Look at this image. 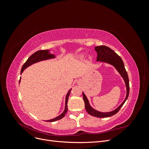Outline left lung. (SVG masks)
I'll return each mask as SVG.
<instances>
[{
	"label": "left lung",
	"mask_w": 149,
	"mask_h": 149,
	"mask_svg": "<svg viewBox=\"0 0 149 149\" xmlns=\"http://www.w3.org/2000/svg\"><path fill=\"white\" fill-rule=\"evenodd\" d=\"M95 50L97 52V61H101L102 62L107 63L111 64L113 65L116 70L118 71L122 77L124 79L126 89H127V94H126V97L125 98L124 101L115 110L109 112H101L100 111H97L89 105V103L88 101V98L85 96L84 93H83V100L84 101L85 104V109L88 112V113L90 115H91L94 117H97V118H107V117H110L118 113L120 108L124 105L125 101L127 100L128 98L129 94V77L127 71H126L124 64L123 63V60L117 54L114 50L106 46H97L95 47Z\"/></svg>",
	"instance_id": "left-lung-1"
}]
</instances>
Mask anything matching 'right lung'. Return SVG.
<instances>
[{"instance_id":"add662e5","label":"right lung","mask_w":149,"mask_h":149,"mask_svg":"<svg viewBox=\"0 0 149 149\" xmlns=\"http://www.w3.org/2000/svg\"><path fill=\"white\" fill-rule=\"evenodd\" d=\"M55 55H53V54H51L49 52L48 49H45V50H39V51L36 52L35 53L32 54V55H31L29 58V59L26 60V61L24 64V65L22 66V70H21V73L28 66L31 65L33 64V63H35L40 61H42V60L51 59V58H55ZM71 90V89L70 90V91H68V94H66V101H65V110H64L63 112V113L61 114H60L59 116L56 117V118H55L50 119V120H46V121H47V122H54V121L60 120V119H62L63 118H64V116H65V114H66V112L68 111V105H67V104H68V97L70 96Z\"/></svg>"}]
</instances>
